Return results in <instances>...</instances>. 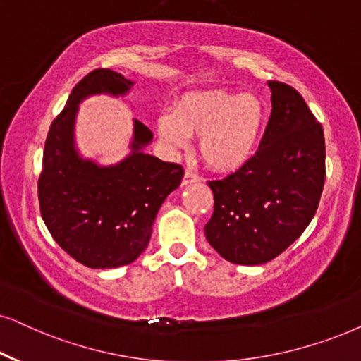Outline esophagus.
<instances>
[{"mask_svg":"<svg viewBox=\"0 0 361 361\" xmlns=\"http://www.w3.org/2000/svg\"><path fill=\"white\" fill-rule=\"evenodd\" d=\"M200 177L197 174H194L192 171H185L184 172V179H182V185H187V184H195V182H199Z\"/></svg>","mask_w":361,"mask_h":361,"instance_id":"esophagus-1","label":"esophagus"}]
</instances>
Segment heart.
Wrapping results in <instances>:
<instances>
[{"mask_svg":"<svg viewBox=\"0 0 361 361\" xmlns=\"http://www.w3.org/2000/svg\"><path fill=\"white\" fill-rule=\"evenodd\" d=\"M265 126L259 97L227 91L192 92L177 101L172 114L157 119V134L172 149L199 135L197 151L212 171L232 172L250 161Z\"/></svg>","mask_w":361,"mask_h":361,"instance_id":"obj_1","label":"heart"}]
</instances>
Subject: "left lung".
I'll return each instance as SVG.
<instances>
[{"label": "left lung", "mask_w": 361, "mask_h": 361, "mask_svg": "<svg viewBox=\"0 0 361 361\" xmlns=\"http://www.w3.org/2000/svg\"><path fill=\"white\" fill-rule=\"evenodd\" d=\"M269 86L272 114L257 152L207 182L214 212L205 237L232 264H265L288 249L312 222L325 184L324 128L297 89Z\"/></svg>", "instance_id": "left-lung-1"}]
</instances>
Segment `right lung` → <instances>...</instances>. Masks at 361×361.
<instances>
[{
    "mask_svg": "<svg viewBox=\"0 0 361 361\" xmlns=\"http://www.w3.org/2000/svg\"><path fill=\"white\" fill-rule=\"evenodd\" d=\"M133 86L123 74L94 69L73 87L64 109L51 123L37 180L41 217L59 247L91 269L128 265L142 254L164 200L179 187L180 164L164 162L140 147L152 133L134 124V152L118 166L97 167L73 147L78 102L89 94H124Z\"/></svg>",
    "mask_w": 361,
    "mask_h": 361,
    "instance_id": "1",
    "label": "right lung"
}]
</instances>
